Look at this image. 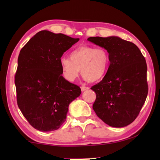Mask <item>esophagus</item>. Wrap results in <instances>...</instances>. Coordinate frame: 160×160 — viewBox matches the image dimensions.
<instances>
[{
	"label": "esophagus",
	"mask_w": 160,
	"mask_h": 160,
	"mask_svg": "<svg viewBox=\"0 0 160 160\" xmlns=\"http://www.w3.org/2000/svg\"><path fill=\"white\" fill-rule=\"evenodd\" d=\"M88 90H89V88H88V87H85V86L81 87V90H82V92H84Z\"/></svg>",
	"instance_id": "obj_1"
}]
</instances>
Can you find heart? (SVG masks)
Masks as SVG:
<instances>
[{
    "label": "heart",
    "mask_w": 160,
    "mask_h": 160,
    "mask_svg": "<svg viewBox=\"0 0 160 160\" xmlns=\"http://www.w3.org/2000/svg\"><path fill=\"white\" fill-rule=\"evenodd\" d=\"M110 61V54L107 49L84 45L72 50L69 58H61L60 66L62 75L68 81L73 82L81 71L85 80L94 82L106 76Z\"/></svg>",
    "instance_id": "heart-1"
}]
</instances>
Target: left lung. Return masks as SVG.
<instances>
[{
	"label": "left lung",
	"mask_w": 160,
	"mask_h": 160,
	"mask_svg": "<svg viewBox=\"0 0 160 160\" xmlns=\"http://www.w3.org/2000/svg\"><path fill=\"white\" fill-rule=\"evenodd\" d=\"M88 40L107 49L110 68L106 76L91 88L95 92L92 108L97 116L112 127L131 124L147 98V64L138 47L118 37H89Z\"/></svg>",
	"instance_id": "1"
}]
</instances>
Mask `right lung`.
Wrapping results in <instances>:
<instances>
[{
  "mask_svg": "<svg viewBox=\"0 0 160 160\" xmlns=\"http://www.w3.org/2000/svg\"><path fill=\"white\" fill-rule=\"evenodd\" d=\"M79 41L42 30L22 48L15 76L19 109L29 124L42 132L57 130L66 121L70 102L80 87L62 76L60 59Z\"/></svg>",
  "mask_w": 160,
  "mask_h": 160,
  "instance_id": "obj_1",
  "label": "right lung"
}]
</instances>
